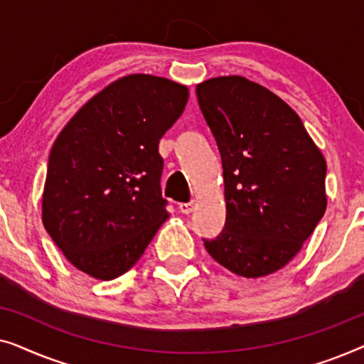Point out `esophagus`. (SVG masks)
Listing matches in <instances>:
<instances>
[{"mask_svg": "<svg viewBox=\"0 0 364 364\" xmlns=\"http://www.w3.org/2000/svg\"><path fill=\"white\" fill-rule=\"evenodd\" d=\"M193 207H196V200H191L187 203H178V210H181L182 213H186V215H188L193 210Z\"/></svg>", "mask_w": 364, "mask_h": 364, "instance_id": "esophagus-1", "label": "esophagus"}]
</instances>
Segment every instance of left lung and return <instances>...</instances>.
<instances>
[{"label": "left lung", "instance_id": "left-lung-1", "mask_svg": "<svg viewBox=\"0 0 364 364\" xmlns=\"http://www.w3.org/2000/svg\"><path fill=\"white\" fill-rule=\"evenodd\" d=\"M198 106L222 156L225 227L203 240L235 275L282 270L326 210V161L301 119L275 92L242 76L197 84Z\"/></svg>", "mask_w": 364, "mask_h": 364}]
</instances>
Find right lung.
<instances>
[{"label": "right lung", "instance_id": "obj_1", "mask_svg": "<svg viewBox=\"0 0 364 364\" xmlns=\"http://www.w3.org/2000/svg\"><path fill=\"white\" fill-rule=\"evenodd\" d=\"M187 101L183 84L129 74L89 99L59 132L41 218L77 270L96 280L121 277L168 218L159 141Z\"/></svg>", "mask_w": 364, "mask_h": 364}]
</instances>
